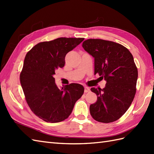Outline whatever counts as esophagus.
Returning a JSON list of instances; mask_svg holds the SVG:
<instances>
[{"instance_id": "34e87169", "label": "esophagus", "mask_w": 154, "mask_h": 154, "mask_svg": "<svg viewBox=\"0 0 154 154\" xmlns=\"http://www.w3.org/2000/svg\"><path fill=\"white\" fill-rule=\"evenodd\" d=\"M89 91H90V89H89V88H88V87H85V90H84V92L85 93H87L89 92Z\"/></svg>"}]
</instances>
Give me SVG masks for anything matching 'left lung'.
Returning a JSON list of instances; mask_svg holds the SVG:
<instances>
[{
	"label": "left lung",
	"instance_id": "left-lung-1",
	"mask_svg": "<svg viewBox=\"0 0 154 154\" xmlns=\"http://www.w3.org/2000/svg\"><path fill=\"white\" fill-rule=\"evenodd\" d=\"M82 46L94 58V75L106 81L103 89H91L97 96L90 105L91 115L100 122H114L126 112L136 94L138 69L132 55L122 45L101 39H89Z\"/></svg>",
	"mask_w": 154,
	"mask_h": 154
}]
</instances>
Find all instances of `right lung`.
I'll use <instances>...</instances> for the list:
<instances>
[{
  "instance_id": "right-lung-1",
  "label": "right lung",
  "mask_w": 154,
  "mask_h": 154,
  "mask_svg": "<svg viewBox=\"0 0 154 154\" xmlns=\"http://www.w3.org/2000/svg\"><path fill=\"white\" fill-rule=\"evenodd\" d=\"M83 40V38H59L40 42L26 55L20 75L21 86L32 112L45 122H60L67 119L83 95L84 87L80 84L59 89L54 75L64 66L66 54Z\"/></svg>"
}]
</instances>
